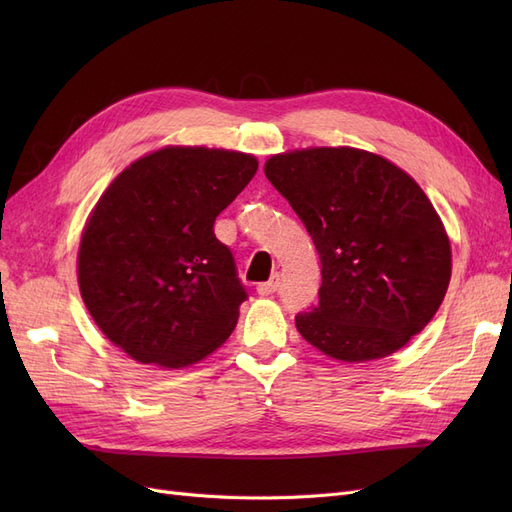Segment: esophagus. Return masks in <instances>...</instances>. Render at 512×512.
<instances>
[{
    "label": "esophagus",
    "instance_id": "obj_1",
    "mask_svg": "<svg viewBox=\"0 0 512 512\" xmlns=\"http://www.w3.org/2000/svg\"><path fill=\"white\" fill-rule=\"evenodd\" d=\"M277 286H280V275H273L269 282H262L258 284L256 292L260 294V297H269V294H273L277 290Z\"/></svg>",
    "mask_w": 512,
    "mask_h": 512
}]
</instances>
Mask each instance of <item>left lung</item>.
I'll return each mask as SVG.
<instances>
[{"label": "left lung", "instance_id": "obj_1", "mask_svg": "<svg viewBox=\"0 0 512 512\" xmlns=\"http://www.w3.org/2000/svg\"><path fill=\"white\" fill-rule=\"evenodd\" d=\"M265 175L320 256L318 305L294 318L305 342L363 363L427 327L451 282V243L408 173L363 149L312 147L273 156Z\"/></svg>", "mask_w": 512, "mask_h": 512}]
</instances>
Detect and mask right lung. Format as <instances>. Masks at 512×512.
I'll return each instance as SVG.
<instances>
[{
	"instance_id": "1",
	"label": "right lung",
	"mask_w": 512,
	"mask_h": 512,
	"mask_svg": "<svg viewBox=\"0 0 512 512\" xmlns=\"http://www.w3.org/2000/svg\"><path fill=\"white\" fill-rule=\"evenodd\" d=\"M256 170L247 153L164 147L100 196L81 237L79 288L100 331L134 361L188 367L235 331L247 292L213 224Z\"/></svg>"
}]
</instances>
